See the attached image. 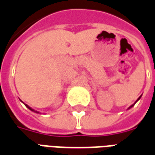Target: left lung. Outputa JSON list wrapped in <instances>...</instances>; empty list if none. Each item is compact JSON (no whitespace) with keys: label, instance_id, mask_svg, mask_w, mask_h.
Returning a JSON list of instances; mask_svg holds the SVG:
<instances>
[{"label":"left lung","instance_id":"8db88e82","mask_svg":"<svg viewBox=\"0 0 155 155\" xmlns=\"http://www.w3.org/2000/svg\"><path fill=\"white\" fill-rule=\"evenodd\" d=\"M141 96H142V95H140V97H139V98H138V100H137V101H135V102H134V104H132V105H130V107H129V108H128V110H129V109H130V108H132V107H133V106H134V104H136V102H137V101H140V98H141Z\"/></svg>","mask_w":155,"mask_h":155}]
</instances>
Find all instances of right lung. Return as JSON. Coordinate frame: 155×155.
I'll use <instances>...</instances> for the list:
<instances>
[{
  "label": "right lung",
  "instance_id": "add662e5",
  "mask_svg": "<svg viewBox=\"0 0 155 155\" xmlns=\"http://www.w3.org/2000/svg\"><path fill=\"white\" fill-rule=\"evenodd\" d=\"M25 104V106H26V107L28 108L29 110H31L33 111V112H35V113H39L38 111H35V110H33V109H31V108L30 107V106H28V105H27V104Z\"/></svg>",
  "mask_w": 155,
  "mask_h": 155
}]
</instances>
